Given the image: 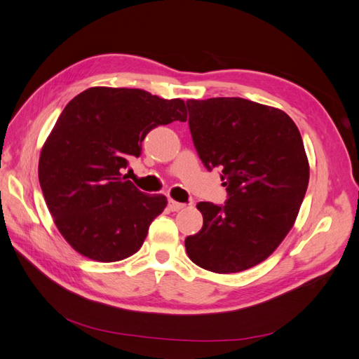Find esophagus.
<instances>
[{"label":"esophagus","instance_id":"1","mask_svg":"<svg viewBox=\"0 0 359 359\" xmlns=\"http://www.w3.org/2000/svg\"><path fill=\"white\" fill-rule=\"evenodd\" d=\"M168 208H169V211H180V210L186 208V203H180V202H177V201L169 199V201H168Z\"/></svg>","mask_w":359,"mask_h":359}]
</instances>
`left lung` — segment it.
I'll list each match as a JSON object with an SVG mask.
<instances>
[{"label":"left lung","mask_w":359,"mask_h":359,"mask_svg":"<svg viewBox=\"0 0 359 359\" xmlns=\"http://www.w3.org/2000/svg\"><path fill=\"white\" fill-rule=\"evenodd\" d=\"M189 127L203 166L222 169L224 205L199 202L202 229L186 238L189 257L217 274L265 260L285 240L309 186L299 130L276 107L240 97L187 100Z\"/></svg>","instance_id":"left-lung-1"}]
</instances>
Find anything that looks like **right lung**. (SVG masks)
I'll return each mask as SVG.
<instances>
[{
	"label": "right lung",
	"mask_w": 359,
	"mask_h": 359,
	"mask_svg": "<svg viewBox=\"0 0 359 359\" xmlns=\"http://www.w3.org/2000/svg\"><path fill=\"white\" fill-rule=\"evenodd\" d=\"M186 104L137 88L94 86L64 107L41 148L39 181L66 241L99 262H116L142 247L168 203L127 180L128 160L158 126L186 121Z\"/></svg>",
	"instance_id": "add662e5"
}]
</instances>
